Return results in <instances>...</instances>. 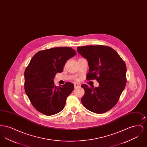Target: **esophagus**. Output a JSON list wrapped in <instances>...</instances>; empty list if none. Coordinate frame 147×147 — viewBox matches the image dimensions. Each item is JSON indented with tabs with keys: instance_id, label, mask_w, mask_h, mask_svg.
<instances>
[{
	"instance_id": "esophagus-1",
	"label": "esophagus",
	"mask_w": 147,
	"mask_h": 147,
	"mask_svg": "<svg viewBox=\"0 0 147 147\" xmlns=\"http://www.w3.org/2000/svg\"><path fill=\"white\" fill-rule=\"evenodd\" d=\"M80 86V85L79 84H77V83H75L74 84V87L76 88H78V87H79Z\"/></svg>"
}]
</instances>
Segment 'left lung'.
Wrapping results in <instances>:
<instances>
[{
	"instance_id": "8db88e82",
	"label": "left lung",
	"mask_w": 147,
	"mask_h": 147,
	"mask_svg": "<svg viewBox=\"0 0 147 147\" xmlns=\"http://www.w3.org/2000/svg\"><path fill=\"white\" fill-rule=\"evenodd\" d=\"M77 51L88 62V80L96 79L99 86L91 88L86 84L82 98L84 107L91 112L103 113L117 103L126 86V65L117 52L111 47L103 46L78 47Z\"/></svg>"
}]
</instances>
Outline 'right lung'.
<instances>
[{"label":"right lung","mask_w":147,"mask_h":147,"mask_svg":"<svg viewBox=\"0 0 147 147\" xmlns=\"http://www.w3.org/2000/svg\"><path fill=\"white\" fill-rule=\"evenodd\" d=\"M76 55V51L71 47H55L40 51L31 59L24 73V88L31 103L38 112L51 116L64 109L74 86L67 82L57 86L53 79L56 73L63 71L65 62Z\"/></svg>","instance_id":"1"}]
</instances>
